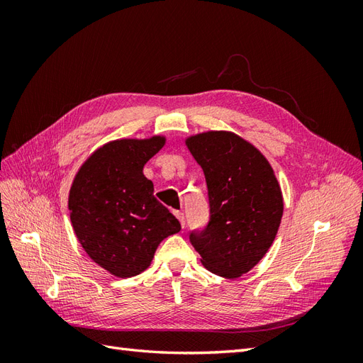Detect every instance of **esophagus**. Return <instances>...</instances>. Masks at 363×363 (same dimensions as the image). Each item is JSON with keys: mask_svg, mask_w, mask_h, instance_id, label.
<instances>
[{"mask_svg": "<svg viewBox=\"0 0 363 363\" xmlns=\"http://www.w3.org/2000/svg\"><path fill=\"white\" fill-rule=\"evenodd\" d=\"M174 215L177 216V219H179V221H180L182 227H184V215H183L182 212H174Z\"/></svg>", "mask_w": 363, "mask_h": 363, "instance_id": "34e87169", "label": "esophagus"}]
</instances>
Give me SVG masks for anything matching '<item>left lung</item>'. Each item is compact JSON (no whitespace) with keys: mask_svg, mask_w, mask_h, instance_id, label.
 I'll return each instance as SVG.
<instances>
[{"mask_svg":"<svg viewBox=\"0 0 363 363\" xmlns=\"http://www.w3.org/2000/svg\"><path fill=\"white\" fill-rule=\"evenodd\" d=\"M204 172L211 221L191 242L206 269L225 279L244 276L267 255L279 232L283 195L268 159L233 131L186 138Z\"/></svg>","mask_w":363,"mask_h":363,"instance_id":"left-lung-1","label":"left lung"}]
</instances>
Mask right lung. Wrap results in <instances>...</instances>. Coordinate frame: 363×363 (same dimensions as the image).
Listing matches in <instances>:
<instances>
[{
    "label": "right lung",
    "mask_w": 363,
    "mask_h": 363,
    "mask_svg": "<svg viewBox=\"0 0 363 363\" xmlns=\"http://www.w3.org/2000/svg\"><path fill=\"white\" fill-rule=\"evenodd\" d=\"M164 142L160 135L107 142L72 180L68 208L74 233L86 255L115 277L145 271L162 240L182 230L144 175L145 163Z\"/></svg>",
    "instance_id": "add662e5"
}]
</instances>
